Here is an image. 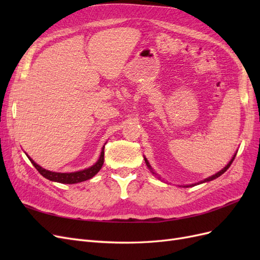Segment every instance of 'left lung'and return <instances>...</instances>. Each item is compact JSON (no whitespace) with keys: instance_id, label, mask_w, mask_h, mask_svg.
<instances>
[{"instance_id":"8db88e82","label":"left lung","mask_w":260,"mask_h":260,"mask_svg":"<svg viewBox=\"0 0 260 260\" xmlns=\"http://www.w3.org/2000/svg\"><path fill=\"white\" fill-rule=\"evenodd\" d=\"M234 158H235V155L232 157V159L230 160V162L229 164H228L226 165V166L222 169V170H220L219 172H217V174L216 175H214V176H211V177H209V178H207V179H205V180H204V181H201V182L200 183H204V182H207V181H211V180H214V179H216V178H218V177H220V176H221L222 174H224V172L228 170V169H229V167L231 166V164L233 162V160H234ZM144 159H145V162H146V166L148 167V169H151L152 170V168H151V166H149V162L147 161V159L145 158V157H144ZM153 171V170H152ZM153 174H155V172L153 171ZM192 185H195V184H192ZM188 186H191V185H188Z\"/></svg>"}]
</instances>
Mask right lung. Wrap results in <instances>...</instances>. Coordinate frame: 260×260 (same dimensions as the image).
I'll return each mask as SVG.
<instances>
[{
  "mask_svg": "<svg viewBox=\"0 0 260 260\" xmlns=\"http://www.w3.org/2000/svg\"><path fill=\"white\" fill-rule=\"evenodd\" d=\"M28 158L30 159L31 164H32L36 167V169L40 172V175H42L44 178L49 179L51 181H55V182L74 184V183H78V182H82V181H85V180H89L98 174L104 164V147L102 148L99 160L94 164L92 167L81 170V171L70 172V174H60V172H53V171L45 170L42 167L39 166V165H37L32 159L30 158V157H28Z\"/></svg>",
  "mask_w": 260,
  "mask_h": 260,
  "instance_id": "right-lung-1",
  "label": "right lung"
}]
</instances>
